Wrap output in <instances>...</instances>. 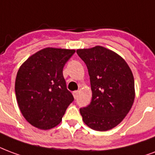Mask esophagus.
I'll use <instances>...</instances> for the list:
<instances>
[{"label":"esophagus","instance_id":"obj_1","mask_svg":"<svg viewBox=\"0 0 155 155\" xmlns=\"http://www.w3.org/2000/svg\"><path fill=\"white\" fill-rule=\"evenodd\" d=\"M78 94H79V91H78V90H75V91H74V92H73V95H74V98H77Z\"/></svg>","mask_w":155,"mask_h":155}]
</instances>
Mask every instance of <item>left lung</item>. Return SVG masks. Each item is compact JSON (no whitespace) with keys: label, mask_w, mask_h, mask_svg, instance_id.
Instances as JSON below:
<instances>
[{"label":"left lung","mask_w":155,"mask_h":155,"mask_svg":"<svg viewBox=\"0 0 155 155\" xmlns=\"http://www.w3.org/2000/svg\"><path fill=\"white\" fill-rule=\"evenodd\" d=\"M76 52L86 64L92 90L89 105L80 109L84 122L93 130H111L125 118L134 103L131 70L122 57L101 46Z\"/></svg>","instance_id":"8db88e82"}]
</instances>
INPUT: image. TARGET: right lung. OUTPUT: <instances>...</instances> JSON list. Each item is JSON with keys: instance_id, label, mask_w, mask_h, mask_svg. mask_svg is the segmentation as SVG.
I'll return each mask as SVG.
<instances>
[{"instance_id": "1", "label": "right lung", "mask_w": 155, "mask_h": 155, "mask_svg": "<svg viewBox=\"0 0 155 155\" xmlns=\"http://www.w3.org/2000/svg\"><path fill=\"white\" fill-rule=\"evenodd\" d=\"M75 51L46 48L32 55L17 72L15 94L20 112L32 126L49 130L60 123L74 100L63 67Z\"/></svg>"}]
</instances>
